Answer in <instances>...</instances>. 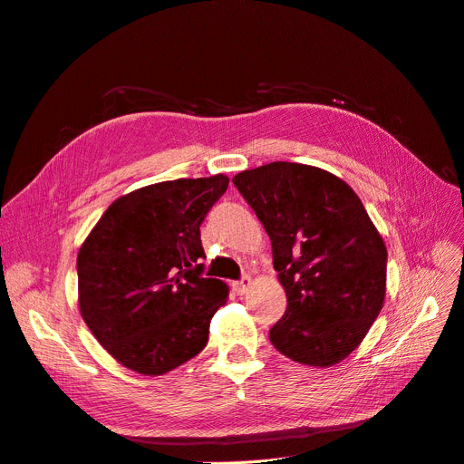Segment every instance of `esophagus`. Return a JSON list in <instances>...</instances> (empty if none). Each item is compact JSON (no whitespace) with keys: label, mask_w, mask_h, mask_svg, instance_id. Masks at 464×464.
Instances as JSON below:
<instances>
[{"label":"esophagus","mask_w":464,"mask_h":464,"mask_svg":"<svg viewBox=\"0 0 464 464\" xmlns=\"http://www.w3.org/2000/svg\"><path fill=\"white\" fill-rule=\"evenodd\" d=\"M249 286H251L249 276H244L242 280H236V283H232V290L237 294V296H244V294L249 290Z\"/></svg>","instance_id":"obj_1"}]
</instances>
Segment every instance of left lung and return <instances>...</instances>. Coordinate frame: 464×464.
Wrapping results in <instances>:
<instances>
[{"label": "left lung", "instance_id": "obj_1", "mask_svg": "<svg viewBox=\"0 0 464 464\" xmlns=\"http://www.w3.org/2000/svg\"><path fill=\"white\" fill-rule=\"evenodd\" d=\"M271 237L286 312L269 331L280 354L327 368L368 334L383 307L387 247L344 179L298 162L232 178Z\"/></svg>", "mask_w": 464, "mask_h": 464}]
</instances>
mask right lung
I'll return each mask as SVG.
<instances>
[{"mask_svg": "<svg viewBox=\"0 0 464 464\" xmlns=\"http://www.w3.org/2000/svg\"><path fill=\"white\" fill-rule=\"evenodd\" d=\"M228 178L160 181L111 203L79 247V310L111 358L162 375L198 356L228 286L203 278L199 227Z\"/></svg>", "mask_w": 464, "mask_h": 464, "instance_id": "1", "label": "right lung"}]
</instances>
